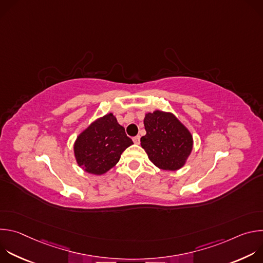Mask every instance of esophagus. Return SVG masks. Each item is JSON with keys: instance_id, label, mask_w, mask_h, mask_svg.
<instances>
[{"instance_id": "obj_1", "label": "esophagus", "mask_w": 263, "mask_h": 263, "mask_svg": "<svg viewBox=\"0 0 263 263\" xmlns=\"http://www.w3.org/2000/svg\"><path fill=\"white\" fill-rule=\"evenodd\" d=\"M132 139H133L134 143H136V144H139V142H140V136H139V135H137V136H134Z\"/></svg>"}]
</instances>
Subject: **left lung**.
Segmentation results:
<instances>
[{
    "label": "left lung",
    "mask_w": 263,
    "mask_h": 263,
    "mask_svg": "<svg viewBox=\"0 0 263 263\" xmlns=\"http://www.w3.org/2000/svg\"><path fill=\"white\" fill-rule=\"evenodd\" d=\"M146 134L140 138L149 160L164 171L181 168L193 149V136L172 114L159 110L146 114Z\"/></svg>",
    "instance_id": "8db88e82"
}]
</instances>
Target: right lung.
Returning <instances> with one entry per match:
<instances>
[{
	"mask_svg": "<svg viewBox=\"0 0 263 263\" xmlns=\"http://www.w3.org/2000/svg\"><path fill=\"white\" fill-rule=\"evenodd\" d=\"M133 144L116 117L108 114L92 123L77 138L74 156L80 166L90 174L102 175L114 167L122 153Z\"/></svg>",
	"mask_w": 263,
	"mask_h": 263,
	"instance_id": "1",
	"label": "right lung"
}]
</instances>
